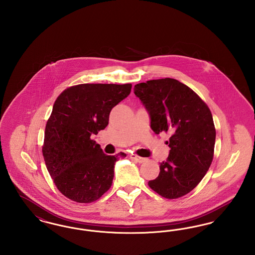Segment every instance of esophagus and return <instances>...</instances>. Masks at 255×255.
I'll return each instance as SVG.
<instances>
[{"mask_svg": "<svg viewBox=\"0 0 255 255\" xmlns=\"http://www.w3.org/2000/svg\"><path fill=\"white\" fill-rule=\"evenodd\" d=\"M130 158L133 159L134 161H136V162H138V163H142V162H144L146 160L145 158H141V157H138V156H136V155H134V154H132V155H130Z\"/></svg>", "mask_w": 255, "mask_h": 255, "instance_id": "34e87169", "label": "esophagus"}]
</instances>
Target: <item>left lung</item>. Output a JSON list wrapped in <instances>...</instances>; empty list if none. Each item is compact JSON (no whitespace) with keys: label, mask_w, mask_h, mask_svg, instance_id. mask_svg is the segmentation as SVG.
Here are the masks:
<instances>
[{"label":"left lung","mask_w":255,"mask_h":255,"mask_svg":"<svg viewBox=\"0 0 255 255\" xmlns=\"http://www.w3.org/2000/svg\"><path fill=\"white\" fill-rule=\"evenodd\" d=\"M133 93L149 114L152 130L171 133L169 156L148 185L167 199L189 193L213 159L216 131L210 110L189 87L173 78L136 84Z\"/></svg>","instance_id":"left-lung-1"}]
</instances>
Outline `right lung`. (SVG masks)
I'll list each match as a JSON object with an SVG mask.
<instances>
[{
  "label": "right lung",
  "mask_w": 255,
  "mask_h": 255,
  "mask_svg": "<svg viewBox=\"0 0 255 255\" xmlns=\"http://www.w3.org/2000/svg\"><path fill=\"white\" fill-rule=\"evenodd\" d=\"M131 89L132 84H79L55 100L42 151L53 182L70 200L92 203L109 190L115 164L126 154H104L91 135L106 128L111 111Z\"/></svg>",
  "instance_id": "obj_1"
}]
</instances>
